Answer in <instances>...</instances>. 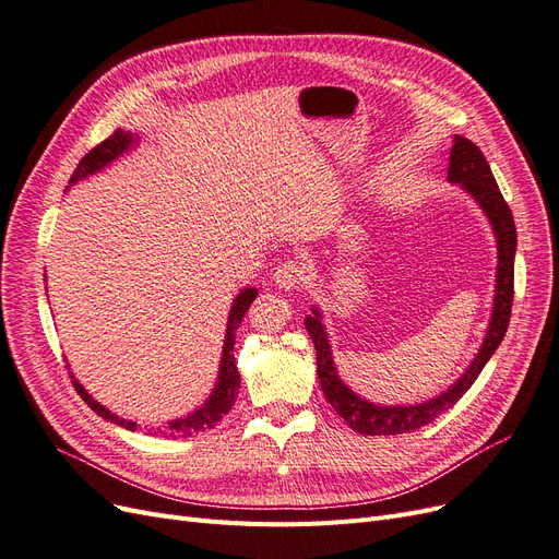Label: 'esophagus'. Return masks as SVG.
<instances>
[{
  "instance_id": "esophagus-1",
  "label": "esophagus",
  "mask_w": 559,
  "mask_h": 559,
  "mask_svg": "<svg viewBox=\"0 0 559 559\" xmlns=\"http://www.w3.org/2000/svg\"><path fill=\"white\" fill-rule=\"evenodd\" d=\"M306 278H309V264L304 260H287L274 272V283L283 290H295Z\"/></svg>"
}]
</instances>
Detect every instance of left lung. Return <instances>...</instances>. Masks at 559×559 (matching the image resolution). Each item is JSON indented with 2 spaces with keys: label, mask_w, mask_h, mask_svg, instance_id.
<instances>
[{
  "label": "left lung",
  "mask_w": 559,
  "mask_h": 559,
  "mask_svg": "<svg viewBox=\"0 0 559 559\" xmlns=\"http://www.w3.org/2000/svg\"><path fill=\"white\" fill-rule=\"evenodd\" d=\"M448 181L460 183L464 190L480 204V209L488 215L492 229L497 234V248H499V264H497V290H495V309L488 334H485L483 348L476 355L472 367L464 371L460 381L439 394L437 400H429L427 404L418 406H376L365 400H359L353 390L344 385V381L336 376L332 353L328 344L325 328L320 322V313L313 309V316L304 320L309 336L313 338L316 346V359H318V378L322 392H325L328 402L334 406V411L344 418L357 435L381 437V435H404V431H413L423 425H429L441 413H445L450 406H455L462 394L474 385L483 367L488 365V359L497 350V346L503 341V334L509 330L511 320V306H513V262H515V246L518 234L513 213L503 200L495 176L490 171L488 159L480 153L474 141L455 136L453 151H450V167H448Z\"/></svg>",
  "instance_id": "obj_1"
}]
</instances>
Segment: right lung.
Masks as SVG:
<instances>
[{
    "label": "right lung",
    "instance_id": "obj_1",
    "mask_svg": "<svg viewBox=\"0 0 559 559\" xmlns=\"http://www.w3.org/2000/svg\"><path fill=\"white\" fill-rule=\"evenodd\" d=\"M134 143V136L130 132H122V130H116L109 139H104L102 143H97V146L90 151L81 162L76 171L71 174L69 178V186H74L76 181H81V178L90 176L99 171L102 167L109 165L111 159H116L120 153L128 151ZM258 297V290H253V287H246V290L234 299L231 304V311H229V322H227V334H225V346H223V359H221V376H218V385H215L213 394L209 397V402L197 408L194 413H190L188 418H181V420H174L169 423L167 427H155V429H148L153 431V435H159V437H192L197 435V431H204V429H211L215 427V423L223 420V416H227V413L231 411L234 406V400H237V392H239V385H241V376H239V369H237V362H234V336H237V330L241 328V320L248 311V306L253 304V299ZM71 383H74L76 392L83 397V402L97 411V416H102L104 420H111L124 429H136V423H130L124 418H118L116 413H111L106 406H102L99 402H95L90 394L83 390V385L76 381L74 376H71Z\"/></svg>",
    "mask_w": 559,
    "mask_h": 559
}]
</instances>
